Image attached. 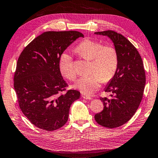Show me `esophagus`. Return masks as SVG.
Returning a JSON list of instances; mask_svg holds the SVG:
<instances>
[{"mask_svg": "<svg viewBox=\"0 0 158 158\" xmlns=\"http://www.w3.org/2000/svg\"><path fill=\"white\" fill-rule=\"evenodd\" d=\"M82 97L83 98H85V99H88V100H91L92 99V97H89V96H88V95H85V94H82Z\"/></svg>", "mask_w": 158, "mask_h": 158, "instance_id": "34e87169", "label": "esophagus"}]
</instances>
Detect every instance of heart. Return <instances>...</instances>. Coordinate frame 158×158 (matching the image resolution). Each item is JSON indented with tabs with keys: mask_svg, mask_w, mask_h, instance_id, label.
Returning <instances> with one entry per match:
<instances>
[{
	"mask_svg": "<svg viewBox=\"0 0 158 158\" xmlns=\"http://www.w3.org/2000/svg\"><path fill=\"white\" fill-rule=\"evenodd\" d=\"M76 52L83 57L92 60L90 75L82 77L74 85L83 94H91L100 87L102 81L107 82L112 78L118 66V55L112 46H106L91 40L83 41L76 48ZM61 73L69 80H74L77 73L73 58L66 52L61 55L59 61Z\"/></svg>",
	"mask_w": 158,
	"mask_h": 158,
	"instance_id": "b5f03b06",
	"label": "heart"
}]
</instances>
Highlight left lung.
I'll return each mask as SVG.
<instances>
[{
  "mask_svg": "<svg viewBox=\"0 0 158 158\" xmlns=\"http://www.w3.org/2000/svg\"><path fill=\"white\" fill-rule=\"evenodd\" d=\"M94 34L108 37L118 55L116 73L104 89L113 93L112 98H101L104 109L94 118L105 127L116 128L129 121L140 106L146 82L143 62L137 49L121 34L113 31Z\"/></svg>",
  "mask_w": 158,
  "mask_h": 158,
  "instance_id": "left-lung-1",
  "label": "left lung"
}]
</instances>
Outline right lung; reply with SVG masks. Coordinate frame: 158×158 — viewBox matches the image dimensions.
I'll return each instance as SVG.
<instances>
[{"mask_svg":"<svg viewBox=\"0 0 158 158\" xmlns=\"http://www.w3.org/2000/svg\"><path fill=\"white\" fill-rule=\"evenodd\" d=\"M80 37L83 34L75 31L44 32L18 58L14 89L22 112L37 127L50 131L61 127L69 119L70 106L80 97L77 90L64 91L68 84L59 67L64 51Z\"/></svg>","mask_w":158,"mask_h":158,"instance_id":"obj_1","label":"right lung"}]
</instances>
